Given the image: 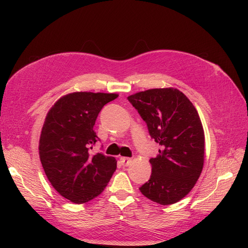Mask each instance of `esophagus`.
I'll use <instances>...</instances> for the list:
<instances>
[{
	"instance_id": "obj_1",
	"label": "esophagus",
	"mask_w": 248,
	"mask_h": 248,
	"mask_svg": "<svg viewBox=\"0 0 248 248\" xmlns=\"http://www.w3.org/2000/svg\"><path fill=\"white\" fill-rule=\"evenodd\" d=\"M120 161H121V163L125 167L130 166L132 162V160L130 158H128V157H121V158H120Z\"/></svg>"
}]
</instances>
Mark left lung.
<instances>
[{
    "label": "left lung",
    "mask_w": 248,
    "mask_h": 248,
    "mask_svg": "<svg viewBox=\"0 0 248 248\" xmlns=\"http://www.w3.org/2000/svg\"><path fill=\"white\" fill-rule=\"evenodd\" d=\"M160 149L149 161L150 180L140 190L168 206L190 192L204 167L205 133L198 110L176 88L149 89L127 97Z\"/></svg>",
    "instance_id": "1"
}]
</instances>
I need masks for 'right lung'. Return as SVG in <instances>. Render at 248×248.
Listing matches in <instances>:
<instances>
[{"mask_svg": "<svg viewBox=\"0 0 248 248\" xmlns=\"http://www.w3.org/2000/svg\"><path fill=\"white\" fill-rule=\"evenodd\" d=\"M116 93L73 92L47 111L39 140V157L51 186L74 204H85L106 188L117 169L115 157L92 154L98 140L93 127Z\"/></svg>", "mask_w": 248, "mask_h": 248, "instance_id": "obj_1", "label": "right lung"}]
</instances>
